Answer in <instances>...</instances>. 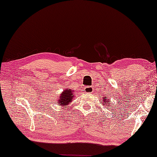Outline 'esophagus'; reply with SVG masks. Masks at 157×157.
<instances>
[{"label":"esophagus","instance_id":"esophagus-1","mask_svg":"<svg viewBox=\"0 0 157 157\" xmlns=\"http://www.w3.org/2000/svg\"><path fill=\"white\" fill-rule=\"evenodd\" d=\"M84 90H85L86 93H92L93 92V88H92V87H91V86L86 87Z\"/></svg>","mask_w":157,"mask_h":157}]
</instances>
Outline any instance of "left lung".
Listing matches in <instances>:
<instances>
[{"label": "left lung", "instance_id": "obj_1", "mask_svg": "<svg viewBox=\"0 0 157 157\" xmlns=\"http://www.w3.org/2000/svg\"><path fill=\"white\" fill-rule=\"evenodd\" d=\"M104 100H103V101H102V103L103 104H104V105H106L107 104H108L109 103V100H108V99H105V98H104V99H103ZM108 108V107H107Z\"/></svg>", "mask_w": 157, "mask_h": 157}]
</instances>
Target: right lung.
Segmentation results:
<instances>
[{
  "label": "right lung",
  "mask_w": 157,
  "mask_h": 157,
  "mask_svg": "<svg viewBox=\"0 0 157 157\" xmlns=\"http://www.w3.org/2000/svg\"><path fill=\"white\" fill-rule=\"evenodd\" d=\"M74 91H72L71 89H67L64 90L63 92L61 94L60 96L59 97V99H58L57 104H59L60 106L64 107L65 105H68L71 102L74 98Z\"/></svg>",
  "instance_id": "obj_1"
}]
</instances>
